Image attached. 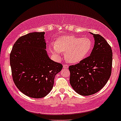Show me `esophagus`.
Here are the masks:
<instances>
[{
  "instance_id": "esophagus-1",
  "label": "esophagus",
  "mask_w": 121,
  "mask_h": 121,
  "mask_svg": "<svg viewBox=\"0 0 121 121\" xmlns=\"http://www.w3.org/2000/svg\"><path fill=\"white\" fill-rule=\"evenodd\" d=\"M63 68H65V69H68L69 68V66L67 65H63Z\"/></svg>"
}]
</instances>
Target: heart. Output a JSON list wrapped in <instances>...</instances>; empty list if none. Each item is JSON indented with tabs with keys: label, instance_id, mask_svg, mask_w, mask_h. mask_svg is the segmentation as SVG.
Wrapping results in <instances>:
<instances>
[{
	"label": "heart",
	"instance_id": "1",
	"mask_svg": "<svg viewBox=\"0 0 121 121\" xmlns=\"http://www.w3.org/2000/svg\"><path fill=\"white\" fill-rule=\"evenodd\" d=\"M92 47V41L89 38L67 36L58 39L55 44L50 45V49L56 58H59L62 52H65V56L69 62L78 63L88 56Z\"/></svg>",
	"mask_w": 121,
	"mask_h": 121
}]
</instances>
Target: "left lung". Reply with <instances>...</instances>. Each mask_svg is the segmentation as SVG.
I'll return each instance as SVG.
<instances>
[{
  "instance_id": "left-lung-1",
  "label": "left lung",
  "mask_w": 121,
  "mask_h": 121,
  "mask_svg": "<svg viewBox=\"0 0 121 121\" xmlns=\"http://www.w3.org/2000/svg\"><path fill=\"white\" fill-rule=\"evenodd\" d=\"M95 44L90 56L70 66V83L82 96L95 94L103 88L111 74L112 52L110 45L99 35L93 34Z\"/></svg>"
}]
</instances>
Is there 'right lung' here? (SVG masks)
Listing matches in <instances>:
<instances>
[{
  "label": "right lung",
  "instance_id": "right-lung-1",
  "mask_svg": "<svg viewBox=\"0 0 121 121\" xmlns=\"http://www.w3.org/2000/svg\"><path fill=\"white\" fill-rule=\"evenodd\" d=\"M45 32H33L16 41L10 55L14 84L22 93L33 98H41L50 93L55 76L62 64L49 58Z\"/></svg>",
  "mask_w": 121,
  "mask_h": 121
}]
</instances>
